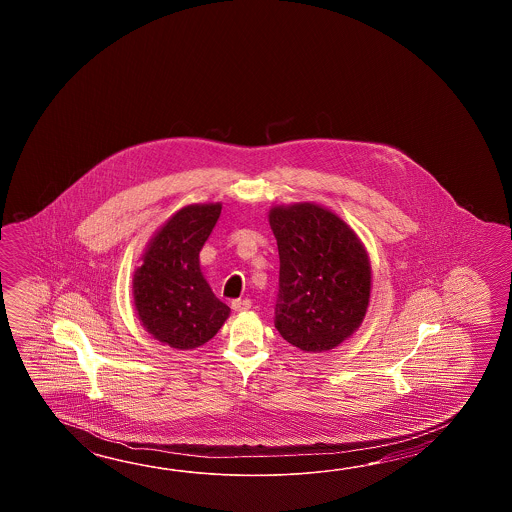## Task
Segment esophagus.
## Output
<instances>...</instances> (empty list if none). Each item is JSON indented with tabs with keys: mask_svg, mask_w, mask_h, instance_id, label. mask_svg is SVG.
<instances>
[{
	"mask_svg": "<svg viewBox=\"0 0 512 512\" xmlns=\"http://www.w3.org/2000/svg\"><path fill=\"white\" fill-rule=\"evenodd\" d=\"M252 307V302L249 298H245V300H234L232 302V309L236 311V313H241V311H249Z\"/></svg>",
	"mask_w": 512,
	"mask_h": 512,
	"instance_id": "1",
	"label": "esophagus"
}]
</instances>
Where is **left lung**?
I'll list each match as a JSON object with an SVG mask.
<instances>
[{"label": "left lung", "instance_id": "obj_1", "mask_svg": "<svg viewBox=\"0 0 512 512\" xmlns=\"http://www.w3.org/2000/svg\"><path fill=\"white\" fill-rule=\"evenodd\" d=\"M280 254L274 326L305 353L337 348L359 329L371 294L370 256L344 219L316 203L274 205Z\"/></svg>", "mask_w": 512, "mask_h": 512}]
</instances>
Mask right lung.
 Instances as JSON below:
<instances>
[{
    "mask_svg": "<svg viewBox=\"0 0 512 512\" xmlns=\"http://www.w3.org/2000/svg\"><path fill=\"white\" fill-rule=\"evenodd\" d=\"M219 214L221 203L179 208L153 234L133 272L131 293L142 327L170 348L203 346L229 318V305L212 293L199 263Z\"/></svg>",
    "mask_w": 512,
    "mask_h": 512,
    "instance_id": "obj_1",
    "label": "right lung"
}]
</instances>
